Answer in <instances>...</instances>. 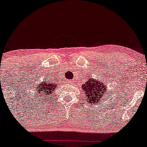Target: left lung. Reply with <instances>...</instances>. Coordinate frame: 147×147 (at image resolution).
<instances>
[{"instance_id": "left-lung-1", "label": "left lung", "mask_w": 147, "mask_h": 147, "mask_svg": "<svg viewBox=\"0 0 147 147\" xmlns=\"http://www.w3.org/2000/svg\"><path fill=\"white\" fill-rule=\"evenodd\" d=\"M81 86L85 92L86 99L90 104H96V102L101 101L105 92L107 91L106 85L92 77L88 78L87 81Z\"/></svg>"}]
</instances>
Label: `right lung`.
<instances>
[{
	"instance_id": "right-lung-1",
	"label": "right lung",
	"mask_w": 147,
	"mask_h": 147,
	"mask_svg": "<svg viewBox=\"0 0 147 147\" xmlns=\"http://www.w3.org/2000/svg\"><path fill=\"white\" fill-rule=\"evenodd\" d=\"M57 84L54 82L53 80H49L47 78L44 80L38 85L35 89V93H37V97L40 98L41 101L47 100V99H50L52 97V93L56 90Z\"/></svg>"
}]
</instances>
